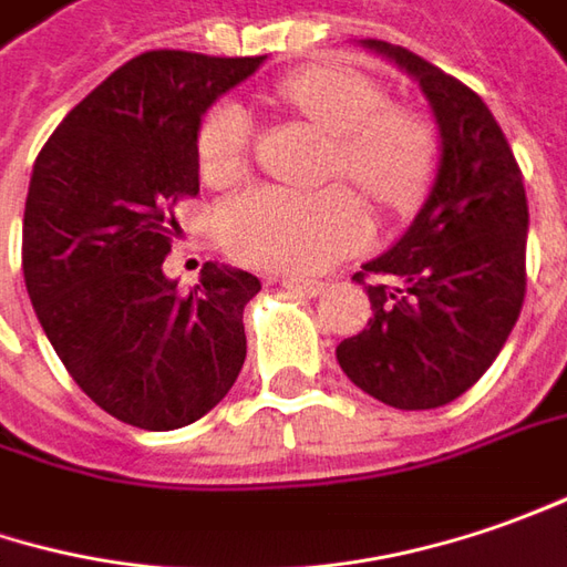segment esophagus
Listing matches in <instances>:
<instances>
[{
  "label": "esophagus",
  "instance_id": "1",
  "mask_svg": "<svg viewBox=\"0 0 567 567\" xmlns=\"http://www.w3.org/2000/svg\"><path fill=\"white\" fill-rule=\"evenodd\" d=\"M282 285L288 291H298V295H307V298H317L322 291V282H310V279H282Z\"/></svg>",
  "mask_w": 567,
  "mask_h": 567
}]
</instances>
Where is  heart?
Segmentation results:
<instances>
[{"instance_id":"1","label":"heart","mask_w":567,"mask_h":567,"mask_svg":"<svg viewBox=\"0 0 567 567\" xmlns=\"http://www.w3.org/2000/svg\"><path fill=\"white\" fill-rule=\"evenodd\" d=\"M279 100L298 109L332 137L329 172L344 175L382 206L417 197L433 172V131L408 109L385 106L382 93L361 71L307 65L279 81ZM254 122L238 100L209 109L197 131L200 175L225 187L245 175ZM225 250L269 272H320L370 238V219L354 190H288L260 185L231 197L219 216Z\"/></svg>"}]
</instances>
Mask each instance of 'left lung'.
Masks as SVG:
<instances>
[{
	"label": "left lung",
	"instance_id": "left-lung-1",
	"mask_svg": "<svg viewBox=\"0 0 567 567\" xmlns=\"http://www.w3.org/2000/svg\"><path fill=\"white\" fill-rule=\"evenodd\" d=\"M363 47L417 81L440 125L442 156L408 231L354 272L373 317L336 358L382 404L430 411L464 395L515 329L527 288V194L515 153L474 90L404 47ZM370 275L377 284L365 282Z\"/></svg>",
	"mask_w": 567,
	"mask_h": 567
}]
</instances>
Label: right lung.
Here are the masks:
<instances>
[{"label":"right lung","instance_id":"obj_1","mask_svg":"<svg viewBox=\"0 0 567 567\" xmlns=\"http://www.w3.org/2000/svg\"><path fill=\"white\" fill-rule=\"evenodd\" d=\"M264 59L144 52L71 109L33 163L30 303L71 380L122 423L187 426L241 373L245 303L260 279L204 264L200 282L178 291L163 260L178 231L172 209L200 190V118Z\"/></svg>","mask_w":567,"mask_h":567}]
</instances>
